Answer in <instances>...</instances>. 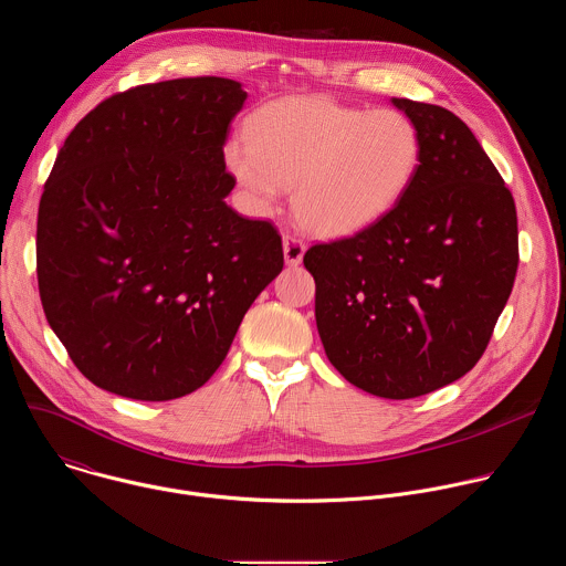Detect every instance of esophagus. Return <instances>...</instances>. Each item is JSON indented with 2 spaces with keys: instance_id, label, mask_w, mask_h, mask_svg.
<instances>
[{
  "instance_id": "obj_1",
  "label": "esophagus",
  "mask_w": 566,
  "mask_h": 566,
  "mask_svg": "<svg viewBox=\"0 0 566 566\" xmlns=\"http://www.w3.org/2000/svg\"><path fill=\"white\" fill-rule=\"evenodd\" d=\"M282 247H284V260H286V264H289V266H297V264L302 262V258H304V251H306L304 241L297 239L295 234L286 232L284 239H282Z\"/></svg>"
}]
</instances>
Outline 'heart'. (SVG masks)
<instances>
[{
  "instance_id": "heart-1",
  "label": "heart",
  "mask_w": 566,
  "mask_h": 566,
  "mask_svg": "<svg viewBox=\"0 0 566 566\" xmlns=\"http://www.w3.org/2000/svg\"><path fill=\"white\" fill-rule=\"evenodd\" d=\"M247 138L228 143V170L260 206L293 188L297 221L319 237H349L380 221L421 166V134L406 114L319 96L264 105Z\"/></svg>"
}]
</instances>
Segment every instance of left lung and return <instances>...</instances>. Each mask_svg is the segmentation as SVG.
Masks as SVG:
<instances>
[{"instance_id": "8db88e82", "label": "left lung", "mask_w": 566, "mask_h": 566, "mask_svg": "<svg viewBox=\"0 0 566 566\" xmlns=\"http://www.w3.org/2000/svg\"><path fill=\"white\" fill-rule=\"evenodd\" d=\"M421 134L415 184L374 226L315 244V322L332 365L380 398H417L468 374L513 291L511 190L452 112L391 98Z\"/></svg>"}]
</instances>
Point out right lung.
<instances>
[{"label": "right lung", "mask_w": 566, "mask_h": 566, "mask_svg": "<svg viewBox=\"0 0 566 566\" xmlns=\"http://www.w3.org/2000/svg\"><path fill=\"white\" fill-rule=\"evenodd\" d=\"M244 101L214 75L140 85L60 147L38 210V286L96 387L136 400L199 389L280 275L277 228L226 203L223 145Z\"/></svg>", "instance_id": "obj_1"}]
</instances>
